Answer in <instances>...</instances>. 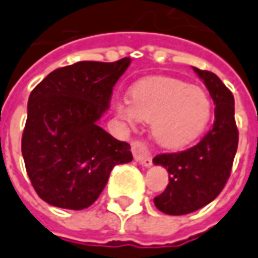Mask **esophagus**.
<instances>
[{
	"label": "esophagus",
	"mask_w": 258,
	"mask_h": 258,
	"mask_svg": "<svg viewBox=\"0 0 258 258\" xmlns=\"http://www.w3.org/2000/svg\"><path fill=\"white\" fill-rule=\"evenodd\" d=\"M132 153L136 162H139L142 166L149 167L152 165V156H150V150L148 145L145 142L135 141L132 142Z\"/></svg>",
	"instance_id": "34e87169"
}]
</instances>
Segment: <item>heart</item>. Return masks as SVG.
<instances>
[{
  "label": "heart",
  "instance_id": "heart-1",
  "mask_svg": "<svg viewBox=\"0 0 258 258\" xmlns=\"http://www.w3.org/2000/svg\"><path fill=\"white\" fill-rule=\"evenodd\" d=\"M113 109L126 125L150 122L153 139L167 149L198 141L213 116V102L203 88L167 77L139 79L131 86L129 99L117 98Z\"/></svg>",
  "mask_w": 258,
  "mask_h": 258
}]
</instances>
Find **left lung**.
Masks as SVG:
<instances>
[{
    "instance_id": "1",
    "label": "left lung",
    "mask_w": 258,
    "mask_h": 258,
    "mask_svg": "<svg viewBox=\"0 0 258 258\" xmlns=\"http://www.w3.org/2000/svg\"><path fill=\"white\" fill-rule=\"evenodd\" d=\"M193 69L216 103L214 123L193 148L162 153L153 159L155 165L163 166L169 172L167 187L153 202L160 212L172 216L189 214L213 202L229 180L237 152L233 93L216 74Z\"/></svg>"
}]
</instances>
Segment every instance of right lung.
Listing matches in <instances>:
<instances>
[{
  "label": "right lung",
  "mask_w": 258,
  "mask_h": 258,
  "mask_svg": "<svg viewBox=\"0 0 258 258\" xmlns=\"http://www.w3.org/2000/svg\"><path fill=\"white\" fill-rule=\"evenodd\" d=\"M129 65L131 58L77 62L52 71L31 92L21 150L44 202L86 209L99 198L112 169L132 162L129 143L98 125Z\"/></svg>",
  "instance_id": "1"
}]
</instances>
